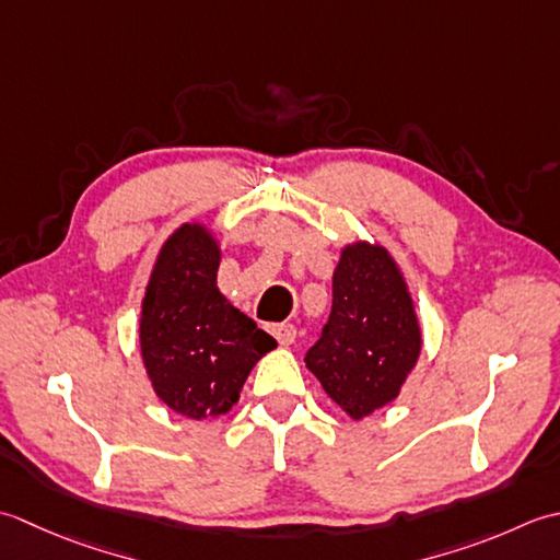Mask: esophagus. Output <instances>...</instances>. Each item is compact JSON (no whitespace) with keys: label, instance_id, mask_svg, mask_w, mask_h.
<instances>
[{"label":"esophagus","instance_id":"1","mask_svg":"<svg viewBox=\"0 0 560 560\" xmlns=\"http://www.w3.org/2000/svg\"><path fill=\"white\" fill-rule=\"evenodd\" d=\"M270 334L278 338L280 346H292L296 338V328L292 324H276V326H270Z\"/></svg>","mask_w":560,"mask_h":560}]
</instances>
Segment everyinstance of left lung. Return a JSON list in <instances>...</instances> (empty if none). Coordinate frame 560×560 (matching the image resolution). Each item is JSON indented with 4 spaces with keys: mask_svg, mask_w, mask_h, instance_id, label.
Masks as SVG:
<instances>
[{
    "mask_svg": "<svg viewBox=\"0 0 560 560\" xmlns=\"http://www.w3.org/2000/svg\"><path fill=\"white\" fill-rule=\"evenodd\" d=\"M423 350V330L404 270L382 244L340 248L334 306L306 368L352 420L372 416L401 394Z\"/></svg>",
    "mask_w": 560,
    "mask_h": 560,
    "instance_id": "left-lung-1",
    "label": "left lung"
}]
</instances>
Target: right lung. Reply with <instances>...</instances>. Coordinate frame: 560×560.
Instances as JSON below:
<instances>
[{"label": "right lung", "instance_id": "right-lung-1", "mask_svg": "<svg viewBox=\"0 0 560 560\" xmlns=\"http://www.w3.org/2000/svg\"><path fill=\"white\" fill-rule=\"evenodd\" d=\"M222 248L198 220L159 248L140 312V352L159 401L190 420L230 410L276 338L217 288Z\"/></svg>", "mask_w": 560, "mask_h": 560}]
</instances>
